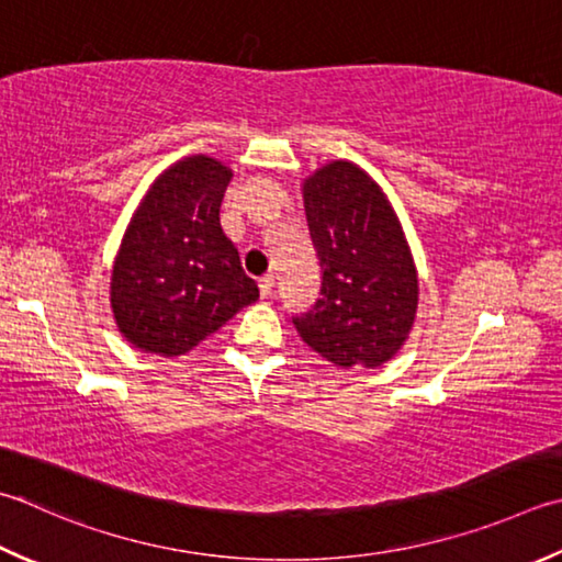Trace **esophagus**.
<instances>
[{
    "instance_id": "34e87169",
    "label": "esophagus",
    "mask_w": 562,
    "mask_h": 562,
    "mask_svg": "<svg viewBox=\"0 0 562 562\" xmlns=\"http://www.w3.org/2000/svg\"><path fill=\"white\" fill-rule=\"evenodd\" d=\"M272 288H274V278H272V274H266V278H260V280H258L260 296H268V294L272 292Z\"/></svg>"
}]
</instances>
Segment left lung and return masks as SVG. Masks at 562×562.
Masks as SVG:
<instances>
[{"mask_svg": "<svg viewBox=\"0 0 562 562\" xmlns=\"http://www.w3.org/2000/svg\"><path fill=\"white\" fill-rule=\"evenodd\" d=\"M322 296L294 318L296 334L336 368H382L400 353L419 310V272L392 202L350 160L302 182Z\"/></svg>", "mask_w": 562, "mask_h": 562, "instance_id": "obj_1", "label": "left lung"}]
</instances>
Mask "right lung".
<instances>
[{"label": "right lung", "instance_id": "right-lung-1", "mask_svg": "<svg viewBox=\"0 0 562 562\" xmlns=\"http://www.w3.org/2000/svg\"><path fill=\"white\" fill-rule=\"evenodd\" d=\"M234 170L212 156L175 160L150 182L124 231L109 302L131 346L184 356L258 300L218 224Z\"/></svg>", "mask_w": 562, "mask_h": 562}]
</instances>
